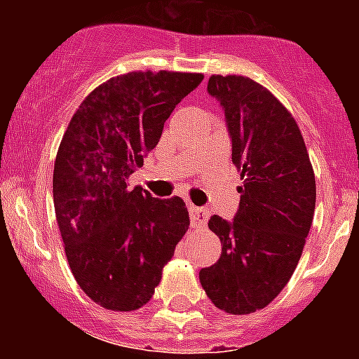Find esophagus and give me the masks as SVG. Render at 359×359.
I'll return each instance as SVG.
<instances>
[{
  "instance_id": "obj_1",
  "label": "esophagus",
  "mask_w": 359,
  "mask_h": 359,
  "mask_svg": "<svg viewBox=\"0 0 359 359\" xmlns=\"http://www.w3.org/2000/svg\"><path fill=\"white\" fill-rule=\"evenodd\" d=\"M189 215H190V223L194 228H201L207 224L208 221V212L201 207H194V205H190L189 207Z\"/></svg>"
}]
</instances>
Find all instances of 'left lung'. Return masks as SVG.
I'll return each instance as SVG.
<instances>
[{"mask_svg": "<svg viewBox=\"0 0 359 359\" xmlns=\"http://www.w3.org/2000/svg\"><path fill=\"white\" fill-rule=\"evenodd\" d=\"M208 93L224 109L243 187L233 221H208L223 250L199 282L215 307L250 315L284 290L300 261L315 214V172L293 115L264 86L212 75Z\"/></svg>", "mask_w": 359, "mask_h": 359, "instance_id": "8db88e82", "label": "left lung"}]
</instances>
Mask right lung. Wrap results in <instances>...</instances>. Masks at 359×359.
Masks as SVG:
<instances>
[{
	"label": "right lung",
	"instance_id": "obj_1",
	"mask_svg": "<svg viewBox=\"0 0 359 359\" xmlns=\"http://www.w3.org/2000/svg\"><path fill=\"white\" fill-rule=\"evenodd\" d=\"M201 73L131 72L95 88L72 116L53 167V207L72 273L109 311L151 300L190 219L182 198L156 199L129 176Z\"/></svg>",
	"mask_w": 359,
	"mask_h": 359
}]
</instances>
